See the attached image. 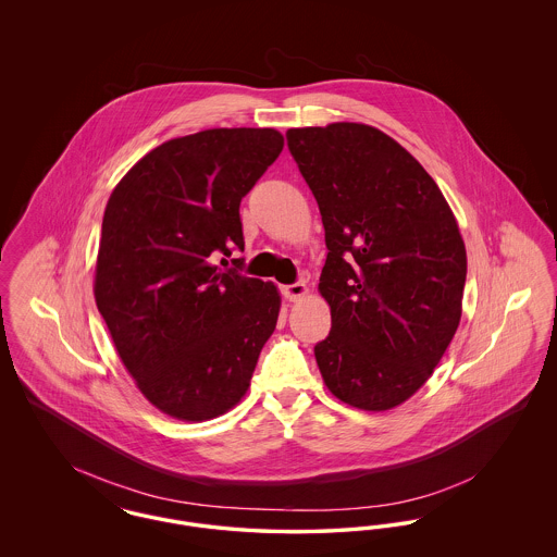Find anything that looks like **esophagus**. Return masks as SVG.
I'll use <instances>...</instances> for the list:
<instances>
[{"mask_svg":"<svg viewBox=\"0 0 557 557\" xmlns=\"http://www.w3.org/2000/svg\"><path fill=\"white\" fill-rule=\"evenodd\" d=\"M307 284L305 282H294V284H288V286H284L282 288V294L292 300V302H296V300H300L305 294H307Z\"/></svg>","mask_w":557,"mask_h":557,"instance_id":"34e87169","label":"esophagus"}]
</instances>
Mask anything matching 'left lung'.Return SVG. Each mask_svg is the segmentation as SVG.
Wrapping results in <instances>:
<instances>
[{
	"label": "left lung",
	"mask_w": 557,
	"mask_h": 557,
	"mask_svg": "<svg viewBox=\"0 0 557 557\" xmlns=\"http://www.w3.org/2000/svg\"><path fill=\"white\" fill-rule=\"evenodd\" d=\"M318 200L332 330L315 359L334 397L386 411L424 386L461 318L466 246L443 191L386 133L332 123L286 133Z\"/></svg>",
	"instance_id": "1"
}]
</instances>
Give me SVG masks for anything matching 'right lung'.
Wrapping results in <instances>:
<instances>
[{
	"mask_svg": "<svg viewBox=\"0 0 557 557\" xmlns=\"http://www.w3.org/2000/svg\"><path fill=\"white\" fill-rule=\"evenodd\" d=\"M275 129H207L169 139L108 198L96 305L137 388L162 413L202 422L250 386L280 294L239 273V202L280 157Z\"/></svg>",
	"mask_w": 557,
	"mask_h": 557,
	"instance_id": "add662e5",
	"label": "right lung"
}]
</instances>
